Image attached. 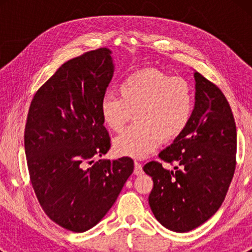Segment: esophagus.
Masks as SVG:
<instances>
[{
  "label": "esophagus",
  "mask_w": 252,
  "mask_h": 252,
  "mask_svg": "<svg viewBox=\"0 0 252 252\" xmlns=\"http://www.w3.org/2000/svg\"><path fill=\"white\" fill-rule=\"evenodd\" d=\"M134 174H136V175H140V174H142L143 173V170H142V165H141L140 163H137V161H135V163H134Z\"/></svg>",
  "instance_id": "obj_1"
}]
</instances>
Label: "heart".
<instances>
[{"mask_svg":"<svg viewBox=\"0 0 252 252\" xmlns=\"http://www.w3.org/2000/svg\"><path fill=\"white\" fill-rule=\"evenodd\" d=\"M118 96L106 94L99 104L105 126L118 132L135 117V125L113 140L119 156L146 158L161 141H171L187 128L194 112L195 97L184 78L148 68L128 75L119 85Z\"/></svg>","mask_w":252,"mask_h":252,"instance_id":"1","label":"heart"}]
</instances>
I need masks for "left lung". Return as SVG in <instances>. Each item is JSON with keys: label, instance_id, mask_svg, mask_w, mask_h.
Wrapping results in <instances>:
<instances>
[{"label": "left lung", "instance_id": "obj_1", "mask_svg": "<svg viewBox=\"0 0 252 252\" xmlns=\"http://www.w3.org/2000/svg\"><path fill=\"white\" fill-rule=\"evenodd\" d=\"M194 78L190 123L158 155L174 164L173 170L158 161L143 167L154 181L149 205L155 218L177 233L197 228L218 211L236 164V125L228 101L197 71Z\"/></svg>", "mask_w": 252, "mask_h": 252}]
</instances>
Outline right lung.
Segmentation results:
<instances>
[{
	"label": "right lung",
	"instance_id": "right-lung-1",
	"mask_svg": "<svg viewBox=\"0 0 252 252\" xmlns=\"http://www.w3.org/2000/svg\"><path fill=\"white\" fill-rule=\"evenodd\" d=\"M108 48L64 63L34 95L25 126V154L40 205L65 229L82 233L101 221L133 173L129 157L95 161L110 149L99 111L113 77Z\"/></svg>",
	"mask_w": 252,
	"mask_h": 252
}]
</instances>
